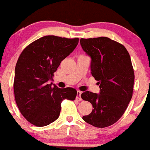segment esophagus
<instances>
[{
  "mask_svg": "<svg viewBox=\"0 0 150 150\" xmlns=\"http://www.w3.org/2000/svg\"><path fill=\"white\" fill-rule=\"evenodd\" d=\"M81 94H82V92H80V91H77V97H76L77 100L82 101V98H81Z\"/></svg>",
  "mask_w": 150,
  "mask_h": 150,
  "instance_id": "34e87169",
  "label": "esophagus"
}]
</instances>
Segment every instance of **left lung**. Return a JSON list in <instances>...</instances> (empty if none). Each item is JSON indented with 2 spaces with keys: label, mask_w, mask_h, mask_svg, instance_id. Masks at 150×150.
<instances>
[{
  "label": "left lung",
  "mask_w": 150,
  "mask_h": 150,
  "mask_svg": "<svg viewBox=\"0 0 150 150\" xmlns=\"http://www.w3.org/2000/svg\"><path fill=\"white\" fill-rule=\"evenodd\" d=\"M80 42L91 58V73L100 88L99 94L86 91L81 94L94 108L82 119L97 128L110 126L123 116L131 100L135 75L130 55L124 46L108 37Z\"/></svg>",
  "instance_id": "1"
}]
</instances>
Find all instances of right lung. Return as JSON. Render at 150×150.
I'll list each match as a JSON object with an SVG mask.
<instances>
[{
    "label": "right lung",
    "instance_id": "right-lung-1",
    "mask_svg": "<svg viewBox=\"0 0 150 150\" xmlns=\"http://www.w3.org/2000/svg\"><path fill=\"white\" fill-rule=\"evenodd\" d=\"M78 41V38L45 36L27 46L20 54L15 70V98L22 116L32 124L49 125L59 117L63 99L75 100L76 89L53 87L50 82Z\"/></svg>",
    "mask_w": 150,
    "mask_h": 150
}]
</instances>
